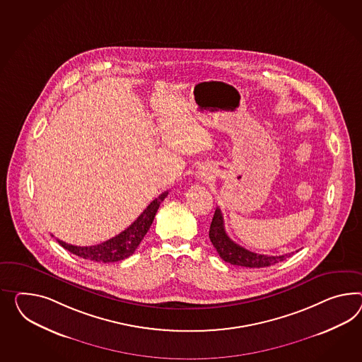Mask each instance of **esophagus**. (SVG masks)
Returning a JSON list of instances; mask_svg holds the SVG:
<instances>
[{
  "label": "esophagus",
  "instance_id": "esophagus-1",
  "mask_svg": "<svg viewBox=\"0 0 362 362\" xmlns=\"http://www.w3.org/2000/svg\"><path fill=\"white\" fill-rule=\"evenodd\" d=\"M201 175H202V176H204V173H201Z\"/></svg>",
  "mask_w": 362,
  "mask_h": 362
}]
</instances>
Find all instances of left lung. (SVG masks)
Masks as SVG:
<instances>
[{"label": "left lung", "instance_id": "left-lung-1", "mask_svg": "<svg viewBox=\"0 0 362 362\" xmlns=\"http://www.w3.org/2000/svg\"><path fill=\"white\" fill-rule=\"evenodd\" d=\"M209 236H210V240L213 243L215 250L219 253V256L226 262H230L232 265H238V267L265 268V267L274 265L279 261H284L290 256V255H282V256L259 255V253L245 250L239 244H236L235 241H232L224 230V221H223L222 211L219 207H216L215 214H214Z\"/></svg>", "mask_w": 362, "mask_h": 362}]
</instances>
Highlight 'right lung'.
Instances as JSON below:
<instances>
[{
  "label": "right lung",
  "instance_id": "right-lung-1",
  "mask_svg": "<svg viewBox=\"0 0 362 362\" xmlns=\"http://www.w3.org/2000/svg\"><path fill=\"white\" fill-rule=\"evenodd\" d=\"M167 195L168 192L161 193L147 206V209L140 214L138 219L132 223L130 227H127L115 238L103 241L101 244L90 245V247H77L59 239L56 240L63 248L69 250L76 256L95 261V262H115V261L127 259L135 252L140 241L143 240V238L146 236L151 224L155 219V215L158 213L160 204L165 199Z\"/></svg>",
  "mask_w": 362,
  "mask_h": 362
}]
</instances>
